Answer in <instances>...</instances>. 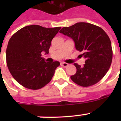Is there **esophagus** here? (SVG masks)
<instances>
[{
    "mask_svg": "<svg viewBox=\"0 0 121 121\" xmlns=\"http://www.w3.org/2000/svg\"><path fill=\"white\" fill-rule=\"evenodd\" d=\"M61 65L63 66H64V67H67V66H68V63H66L62 62V63H61Z\"/></svg>",
    "mask_w": 121,
    "mask_h": 121,
    "instance_id": "1",
    "label": "esophagus"
}]
</instances>
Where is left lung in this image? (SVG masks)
Instances as JSON below:
<instances>
[{"instance_id":"8db88e82","label":"left lung","mask_w":121,"mask_h":121,"mask_svg":"<svg viewBox=\"0 0 121 121\" xmlns=\"http://www.w3.org/2000/svg\"><path fill=\"white\" fill-rule=\"evenodd\" d=\"M60 33L70 37L76 49L82 52L85 58L83 67L74 63L77 72L70 77L82 86H89L99 82L108 72L112 60V49L108 35L101 27L87 22H77L64 27Z\"/></svg>"}]
</instances>
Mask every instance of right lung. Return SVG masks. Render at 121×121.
<instances>
[{"instance_id": "obj_1", "label": "right lung", "mask_w": 121, "mask_h": 121, "mask_svg": "<svg viewBox=\"0 0 121 121\" xmlns=\"http://www.w3.org/2000/svg\"><path fill=\"white\" fill-rule=\"evenodd\" d=\"M60 29L61 27L46 28L31 25L12 35L7 47V65L19 84L29 89L38 90L51 81L60 62H46L41 53H49L51 41Z\"/></svg>"}]
</instances>
